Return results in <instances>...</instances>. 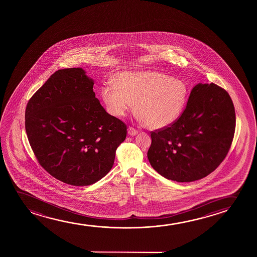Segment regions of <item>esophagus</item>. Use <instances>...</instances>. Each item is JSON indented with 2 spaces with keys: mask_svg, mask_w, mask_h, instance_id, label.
<instances>
[{
  "mask_svg": "<svg viewBox=\"0 0 257 257\" xmlns=\"http://www.w3.org/2000/svg\"><path fill=\"white\" fill-rule=\"evenodd\" d=\"M128 134L131 135V136H135V135L138 134V131L136 129H134V127H129L128 128Z\"/></svg>",
  "mask_w": 257,
  "mask_h": 257,
  "instance_id": "obj_1",
  "label": "esophagus"
}]
</instances>
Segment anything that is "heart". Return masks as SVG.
<instances>
[{"mask_svg":"<svg viewBox=\"0 0 257 257\" xmlns=\"http://www.w3.org/2000/svg\"><path fill=\"white\" fill-rule=\"evenodd\" d=\"M102 99L114 116H124L134 108L150 129L176 123L186 107L189 88L184 81L157 71H124L102 88Z\"/></svg>","mask_w":257,"mask_h":257,"instance_id":"1","label":"heart"}]
</instances>
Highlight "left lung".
I'll return each instance as SVG.
<instances>
[{
  "label": "left lung",
  "mask_w": 257,
  "mask_h": 257,
  "mask_svg": "<svg viewBox=\"0 0 257 257\" xmlns=\"http://www.w3.org/2000/svg\"><path fill=\"white\" fill-rule=\"evenodd\" d=\"M235 121L228 93L214 83H198L176 123L152 132L149 162L167 179L179 183L202 179L225 158Z\"/></svg>",
  "instance_id": "obj_1"
}]
</instances>
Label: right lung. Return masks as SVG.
<instances>
[{"label":"right lung","mask_w":257,"mask_h":257,"mask_svg":"<svg viewBox=\"0 0 257 257\" xmlns=\"http://www.w3.org/2000/svg\"><path fill=\"white\" fill-rule=\"evenodd\" d=\"M94 83L81 67L56 71L25 109V130L39 164L74 186L105 176L126 138L125 123L106 112Z\"/></svg>","instance_id":"add662e5"}]
</instances>
